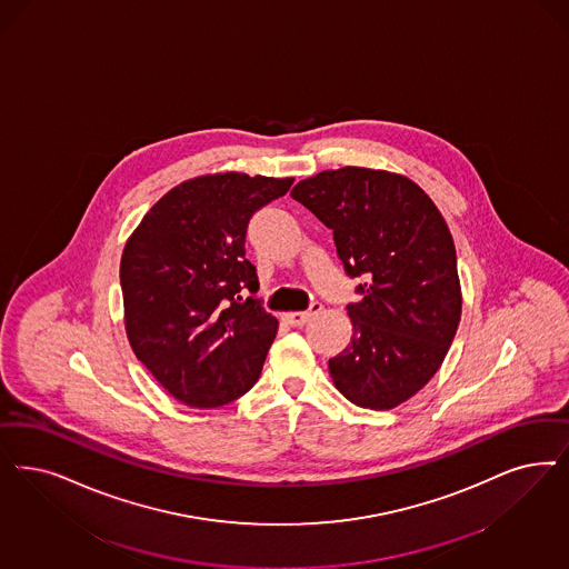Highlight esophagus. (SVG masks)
Masks as SVG:
<instances>
[{
    "mask_svg": "<svg viewBox=\"0 0 569 569\" xmlns=\"http://www.w3.org/2000/svg\"><path fill=\"white\" fill-rule=\"evenodd\" d=\"M321 309H323V307H321V302H313L309 311H292V313L283 315V319H286L290 326H296V328H298V326H305V323H307L311 317H315V315L321 313Z\"/></svg>",
    "mask_w": 569,
    "mask_h": 569,
    "instance_id": "obj_1",
    "label": "esophagus"
}]
</instances>
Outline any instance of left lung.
Segmentation results:
<instances>
[{
    "mask_svg": "<svg viewBox=\"0 0 569 569\" xmlns=\"http://www.w3.org/2000/svg\"><path fill=\"white\" fill-rule=\"evenodd\" d=\"M290 196L332 229L347 273L366 277L351 342L328 363L333 387L359 408L401 406L441 368L462 315L446 218L413 180L372 168L323 170Z\"/></svg>",
    "mask_w": 569,
    "mask_h": 569,
    "instance_id": "obj_1",
    "label": "left lung"
}]
</instances>
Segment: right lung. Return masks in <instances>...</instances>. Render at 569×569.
<instances>
[{
	"label": "right lung",
	"instance_id": "1",
	"mask_svg": "<svg viewBox=\"0 0 569 569\" xmlns=\"http://www.w3.org/2000/svg\"><path fill=\"white\" fill-rule=\"evenodd\" d=\"M295 178L218 172L189 178L142 216L119 279L130 347L189 408H218L250 391L277 333L258 298L246 231L258 208Z\"/></svg>",
	"mask_w": 569,
	"mask_h": 569
}]
</instances>
